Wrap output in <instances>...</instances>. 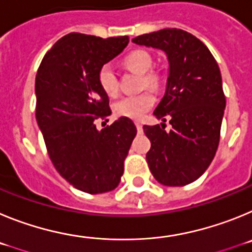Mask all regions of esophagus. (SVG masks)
I'll return each mask as SVG.
<instances>
[{
    "label": "esophagus",
    "mask_w": 252,
    "mask_h": 252,
    "mask_svg": "<svg viewBox=\"0 0 252 252\" xmlns=\"http://www.w3.org/2000/svg\"><path fill=\"white\" fill-rule=\"evenodd\" d=\"M136 128H137V132L141 133L142 132V125L140 122H136Z\"/></svg>",
    "instance_id": "34e87169"
}]
</instances>
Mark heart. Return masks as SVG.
<instances>
[{
	"label": "heart",
	"instance_id": "heart-1",
	"mask_svg": "<svg viewBox=\"0 0 252 252\" xmlns=\"http://www.w3.org/2000/svg\"><path fill=\"white\" fill-rule=\"evenodd\" d=\"M125 66L139 74H144L142 87L150 90H158L161 83V78L158 73L150 72L153 68V58L145 50H135L126 55L124 59ZM98 83L107 95H115L117 93V75L111 64H104L98 72ZM155 103V97L150 92H142L139 94L126 95L115 103V113L121 117L131 120H141Z\"/></svg>",
	"mask_w": 252,
	"mask_h": 252
}]
</instances>
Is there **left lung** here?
Wrapping results in <instances>:
<instances>
[{"label":"left lung","instance_id":"obj_1","mask_svg":"<svg viewBox=\"0 0 252 252\" xmlns=\"http://www.w3.org/2000/svg\"><path fill=\"white\" fill-rule=\"evenodd\" d=\"M132 43L162 50L169 64L165 94L154 115L169 119L173 128L144 125L151 141L149 168L162 186H187L207 170L220 142L226 98L218 64L201 40L180 29L140 35Z\"/></svg>","mask_w":252,"mask_h":252}]
</instances>
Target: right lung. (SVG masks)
<instances>
[{
  "label": "right lung",
  "instance_id": "right-lung-1",
  "mask_svg": "<svg viewBox=\"0 0 252 252\" xmlns=\"http://www.w3.org/2000/svg\"><path fill=\"white\" fill-rule=\"evenodd\" d=\"M127 44V36L70 32L46 53L35 79L36 121L49 157L69 184L90 194L119 186L136 136L127 117L102 130L94 125L111 115L108 95L98 83L99 69Z\"/></svg>",
  "mask_w": 252,
  "mask_h": 252
}]
</instances>
